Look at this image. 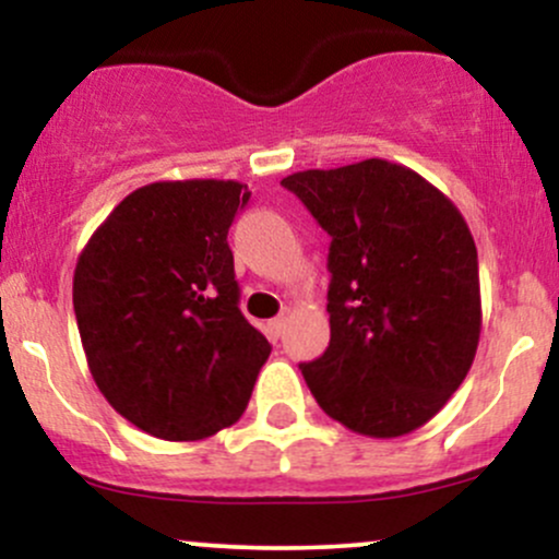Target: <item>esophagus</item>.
Returning a JSON list of instances; mask_svg holds the SVG:
<instances>
[{
    "instance_id": "obj_1",
    "label": "esophagus",
    "mask_w": 559,
    "mask_h": 559,
    "mask_svg": "<svg viewBox=\"0 0 559 559\" xmlns=\"http://www.w3.org/2000/svg\"><path fill=\"white\" fill-rule=\"evenodd\" d=\"M288 318H292V316H288V312H281L278 318H273V320H271V333H273L275 338H278V336H284V331H286V323H288Z\"/></svg>"
}]
</instances>
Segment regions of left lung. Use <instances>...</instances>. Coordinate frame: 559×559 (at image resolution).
<instances>
[{"mask_svg":"<svg viewBox=\"0 0 559 559\" xmlns=\"http://www.w3.org/2000/svg\"><path fill=\"white\" fill-rule=\"evenodd\" d=\"M331 234V344L299 365L325 415L370 439L426 426L480 338L478 254L463 213L420 173L373 157L286 176Z\"/></svg>","mask_w":559,"mask_h":559,"instance_id":"left-lung-1","label":"left lung"}]
</instances>
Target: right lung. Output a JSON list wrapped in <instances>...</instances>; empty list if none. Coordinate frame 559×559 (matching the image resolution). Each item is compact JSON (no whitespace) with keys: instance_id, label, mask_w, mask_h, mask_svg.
<instances>
[{"instance_id":"right-lung-1","label":"right lung","mask_w":559,"mask_h":559,"mask_svg":"<svg viewBox=\"0 0 559 559\" xmlns=\"http://www.w3.org/2000/svg\"><path fill=\"white\" fill-rule=\"evenodd\" d=\"M247 186L155 181L105 217L75 262L73 307L96 389L165 441H199L247 409L271 344L241 316L226 236Z\"/></svg>"}]
</instances>
